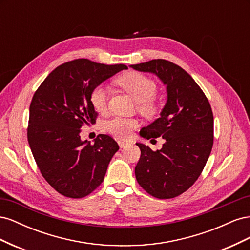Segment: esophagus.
Here are the masks:
<instances>
[{"instance_id":"esophagus-1","label":"esophagus","mask_w":250,"mask_h":250,"mask_svg":"<svg viewBox=\"0 0 250 250\" xmlns=\"http://www.w3.org/2000/svg\"><path fill=\"white\" fill-rule=\"evenodd\" d=\"M118 144H119L120 148H125V147L128 146V143H126V142H124V141H119Z\"/></svg>"}]
</instances>
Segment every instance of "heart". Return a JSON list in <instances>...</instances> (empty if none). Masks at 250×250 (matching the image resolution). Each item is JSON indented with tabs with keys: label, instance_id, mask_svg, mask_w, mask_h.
Instances as JSON below:
<instances>
[{
	"label": "heart",
	"instance_id": "heart-1",
	"mask_svg": "<svg viewBox=\"0 0 250 250\" xmlns=\"http://www.w3.org/2000/svg\"><path fill=\"white\" fill-rule=\"evenodd\" d=\"M116 82L133 98L135 102L140 103V109L144 115L154 116L157 113L158 106L153 100L156 84L152 79L141 73L129 72L120 76ZM108 96L109 88L107 86L99 85L93 89L90 94V103L96 111L103 112L106 109ZM137 126L138 122L133 119L116 117L106 121L103 125V129L116 138L128 139Z\"/></svg>",
	"mask_w": 250,
	"mask_h": 250
}]
</instances>
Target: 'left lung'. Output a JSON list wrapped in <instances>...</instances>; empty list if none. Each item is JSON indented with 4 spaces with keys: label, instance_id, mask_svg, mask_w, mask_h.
<instances>
[{
    "label": "left lung",
    "instance_id": "1",
    "mask_svg": "<svg viewBox=\"0 0 250 250\" xmlns=\"http://www.w3.org/2000/svg\"><path fill=\"white\" fill-rule=\"evenodd\" d=\"M130 67L155 75L167 93L160 118L140 131L144 139L162 137L165 143L157 151L137 143L141 157L135 177L156 198L176 197L197 180L208 160L214 142L210 105L190 75L168 60L153 59Z\"/></svg>",
    "mask_w": 250,
    "mask_h": 250
}]
</instances>
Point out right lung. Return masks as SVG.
Segmentation results:
<instances>
[{"instance_id":"1","label":"right lung","mask_w":250,"mask_h":250,"mask_svg":"<svg viewBox=\"0 0 250 250\" xmlns=\"http://www.w3.org/2000/svg\"><path fill=\"white\" fill-rule=\"evenodd\" d=\"M124 64L107 65L76 59L57 66L35 92L29 108L28 142L37 167L49 185L63 196L82 198L101 185L117 142L99 134L82 141L81 128L96 122L93 89Z\"/></svg>"}]
</instances>
